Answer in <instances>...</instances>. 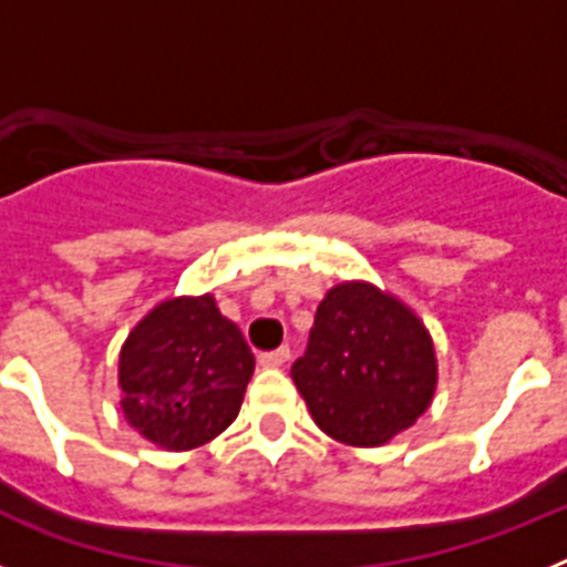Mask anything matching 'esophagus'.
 <instances>
[{
    "mask_svg": "<svg viewBox=\"0 0 567 567\" xmlns=\"http://www.w3.org/2000/svg\"><path fill=\"white\" fill-rule=\"evenodd\" d=\"M289 360V346H280V349H272V352H260L258 363L267 365V369H278Z\"/></svg>",
    "mask_w": 567,
    "mask_h": 567,
    "instance_id": "34e87169",
    "label": "esophagus"
}]
</instances>
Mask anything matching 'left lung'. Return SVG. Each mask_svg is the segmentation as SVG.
I'll return each instance as SVG.
<instances>
[{"instance_id": "8db88e82", "label": "left lung", "mask_w": 567, "mask_h": 567, "mask_svg": "<svg viewBox=\"0 0 567 567\" xmlns=\"http://www.w3.org/2000/svg\"><path fill=\"white\" fill-rule=\"evenodd\" d=\"M292 380L329 437L372 449L429 409L437 360L412 309L372 284H340L320 300Z\"/></svg>"}]
</instances>
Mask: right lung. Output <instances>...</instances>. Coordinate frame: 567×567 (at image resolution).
Segmentation results:
<instances>
[{
    "instance_id": "obj_1",
    "label": "right lung",
    "mask_w": 567,
    "mask_h": 567,
    "mask_svg": "<svg viewBox=\"0 0 567 567\" xmlns=\"http://www.w3.org/2000/svg\"><path fill=\"white\" fill-rule=\"evenodd\" d=\"M255 358L213 295L155 307L118 360L122 409L135 432L169 452L209 443L238 417Z\"/></svg>"
}]
</instances>
